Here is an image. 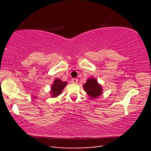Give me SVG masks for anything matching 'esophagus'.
<instances>
[{"instance_id":"1","label":"esophagus","mask_w":151,"mask_h":151,"mask_svg":"<svg viewBox=\"0 0 151 151\" xmlns=\"http://www.w3.org/2000/svg\"><path fill=\"white\" fill-rule=\"evenodd\" d=\"M71 82H72V83L74 84H76L78 83V79L77 78H73Z\"/></svg>"}]
</instances>
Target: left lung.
Instances as JSON below:
<instances>
[{
    "mask_svg": "<svg viewBox=\"0 0 151 151\" xmlns=\"http://www.w3.org/2000/svg\"><path fill=\"white\" fill-rule=\"evenodd\" d=\"M83 88L86 93L93 99L97 98L103 93L101 85L98 83L96 79L94 78H88L83 85Z\"/></svg>",
    "mask_w": 151,
    "mask_h": 151,
    "instance_id": "obj_1",
    "label": "left lung"
}]
</instances>
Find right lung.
Here are the masks:
<instances>
[{
  "label": "right lung",
  "instance_id": "obj_1",
  "mask_svg": "<svg viewBox=\"0 0 151 151\" xmlns=\"http://www.w3.org/2000/svg\"><path fill=\"white\" fill-rule=\"evenodd\" d=\"M67 85L66 82L62 81L59 78H57L54 81L52 85L51 86V96L57 97L62 93L64 88Z\"/></svg>",
  "mask_w": 151,
  "mask_h": 151
}]
</instances>
